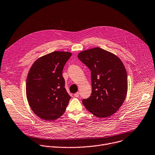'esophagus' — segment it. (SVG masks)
Returning <instances> with one entry per match:
<instances>
[{
	"instance_id": "obj_1",
	"label": "esophagus",
	"mask_w": 155,
	"mask_h": 155,
	"mask_svg": "<svg viewBox=\"0 0 155 155\" xmlns=\"http://www.w3.org/2000/svg\"><path fill=\"white\" fill-rule=\"evenodd\" d=\"M79 95H80V93L79 92H77L76 94H74V97H78Z\"/></svg>"
}]
</instances>
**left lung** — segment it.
Returning a JSON list of instances; mask_svg holds the SVG:
<instances>
[{
    "instance_id": "obj_1",
    "label": "left lung",
    "mask_w": 155,
    "mask_h": 155,
    "mask_svg": "<svg viewBox=\"0 0 155 155\" xmlns=\"http://www.w3.org/2000/svg\"><path fill=\"white\" fill-rule=\"evenodd\" d=\"M78 58L91 71V94L82 100L83 104L97 117L114 114L124 102L128 90L127 74L122 61L99 47L81 51Z\"/></svg>"
}]
</instances>
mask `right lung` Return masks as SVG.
<instances>
[{
	"label": "right lung",
	"instance_id": "1",
	"mask_svg": "<svg viewBox=\"0 0 155 155\" xmlns=\"http://www.w3.org/2000/svg\"><path fill=\"white\" fill-rule=\"evenodd\" d=\"M71 54L53 51L37 60L26 81L28 104L35 114L46 121L55 120L65 111L71 97L65 88L62 71Z\"/></svg>",
	"mask_w": 155,
	"mask_h": 155
}]
</instances>
